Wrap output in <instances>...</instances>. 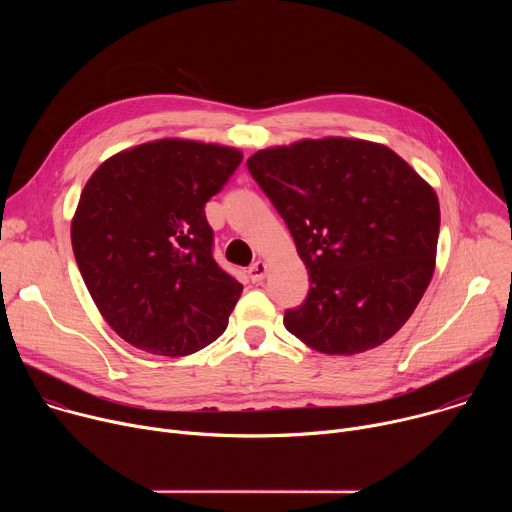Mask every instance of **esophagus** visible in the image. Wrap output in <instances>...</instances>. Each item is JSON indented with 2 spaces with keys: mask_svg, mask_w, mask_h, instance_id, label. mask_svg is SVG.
<instances>
[{
  "mask_svg": "<svg viewBox=\"0 0 512 512\" xmlns=\"http://www.w3.org/2000/svg\"><path fill=\"white\" fill-rule=\"evenodd\" d=\"M265 273H267V265H265L263 261H257V263H253V265L247 269V277H249L253 283L263 281Z\"/></svg>",
  "mask_w": 512,
  "mask_h": 512,
  "instance_id": "34e87169",
  "label": "esophagus"
}]
</instances>
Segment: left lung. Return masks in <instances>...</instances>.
Instances as JSON below:
<instances>
[{
	"label": "left lung",
	"instance_id": "1",
	"mask_svg": "<svg viewBox=\"0 0 512 512\" xmlns=\"http://www.w3.org/2000/svg\"><path fill=\"white\" fill-rule=\"evenodd\" d=\"M247 168L285 221L310 273L283 326L326 354L389 340L413 314L435 267L440 202L381 143L324 137L253 154Z\"/></svg>",
	"mask_w": 512,
	"mask_h": 512
}]
</instances>
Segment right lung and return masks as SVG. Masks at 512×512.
Instances as JSON below:
<instances>
[{
  "label": "right lung",
  "mask_w": 512,
  "mask_h": 512,
  "mask_svg": "<svg viewBox=\"0 0 512 512\" xmlns=\"http://www.w3.org/2000/svg\"><path fill=\"white\" fill-rule=\"evenodd\" d=\"M243 154L158 139L103 162L89 178L70 239L107 324L158 356H186L227 330L243 285L212 257L204 204Z\"/></svg>",
  "instance_id": "right-lung-1"
}]
</instances>
